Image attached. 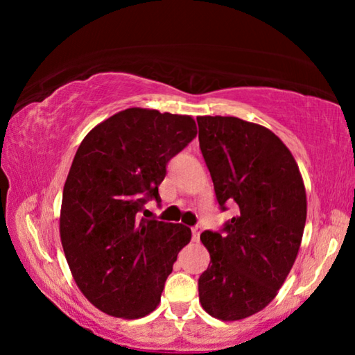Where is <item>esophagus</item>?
<instances>
[{"label": "esophagus", "mask_w": 355, "mask_h": 355, "mask_svg": "<svg viewBox=\"0 0 355 355\" xmlns=\"http://www.w3.org/2000/svg\"><path fill=\"white\" fill-rule=\"evenodd\" d=\"M200 232H202V228L199 227V225H196V227H192V241H199V236H200Z\"/></svg>", "instance_id": "esophagus-1"}]
</instances>
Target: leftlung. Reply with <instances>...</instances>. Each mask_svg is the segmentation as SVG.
I'll use <instances>...</instances> for the list:
<instances>
[{
	"mask_svg": "<svg viewBox=\"0 0 355 355\" xmlns=\"http://www.w3.org/2000/svg\"><path fill=\"white\" fill-rule=\"evenodd\" d=\"M197 123L219 207L236 203L220 232L200 235L211 261L199 279V299L218 320H244L271 302L296 260L307 219L304 182L271 130L222 116Z\"/></svg>",
	"mask_w": 355,
	"mask_h": 355,
	"instance_id": "left-lung-1",
	"label": "left lung"
}]
</instances>
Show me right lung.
Masks as SVG:
<instances>
[{
	"instance_id": "obj_1",
	"label": "right lung",
	"mask_w": 355,
	"mask_h": 355,
	"mask_svg": "<svg viewBox=\"0 0 355 355\" xmlns=\"http://www.w3.org/2000/svg\"><path fill=\"white\" fill-rule=\"evenodd\" d=\"M196 135L189 116L128 107L89 131L76 150L59 232L78 288L106 315L137 320L158 307L191 228L141 213L147 200L161 202L167 163Z\"/></svg>"
}]
</instances>
